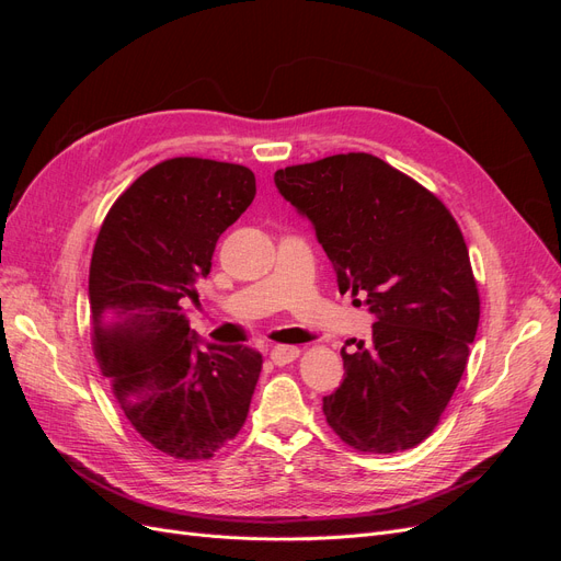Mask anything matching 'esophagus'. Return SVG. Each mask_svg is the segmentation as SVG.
I'll return each instance as SVG.
<instances>
[{"mask_svg": "<svg viewBox=\"0 0 561 561\" xmlns=\"http://www.w3.org/2000/svg\"><path fill=\"white\" fill-rule=\"evenodd\" d=\"M299 353L301 351L297 346H276L274 351H271V363L278 367H285V365L295 363L299 358Z\"/></svg>", "mask_w": 561, "mask_h": 561, "instance_id": "esophagus-1", "label": "esophagus"}]
</instances>
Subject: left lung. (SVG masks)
Segmentation results:
<instances>
[{
    "instance_id": "1",
    "label": "left lung",
    "mask_w": 561,
    "mask_h": 561,
    "mask_svg": "<svg viewBox=\"0 0 561 561\" xmlns=\"http://www.w3.org/2000/svg\"><path fill=\"white\" fill-rule=\"evenodd\" d=\"M278 192L307 215L339 293L377 316L367 342L342 348L346 377L322 398L342 443L396 454L443 419L480 325V290L449 208L426 186L365 151L287 165Z\"/></svg>"
}]
</instances>
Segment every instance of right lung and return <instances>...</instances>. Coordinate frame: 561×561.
I'll use <instances>...</instances> for the list:
<instances>
[{"instance_id":"obj_1","label":"right lung","mask_w":561,"mask_h":561,"mask_svg":"<svg viewBox=\"0 0 561 561\" xmlns=\"http://www.w3.org/2000/svg\"><path fill=\"white\" fill-rule=\"evenodd\" d=\"M254 192L245 165L165 159L114 201L95 239L98 365L130 426L178 461H206L239 435L262 371V355L248 346L198 351L182 309Z\"/></svg>"}]
</instances>
